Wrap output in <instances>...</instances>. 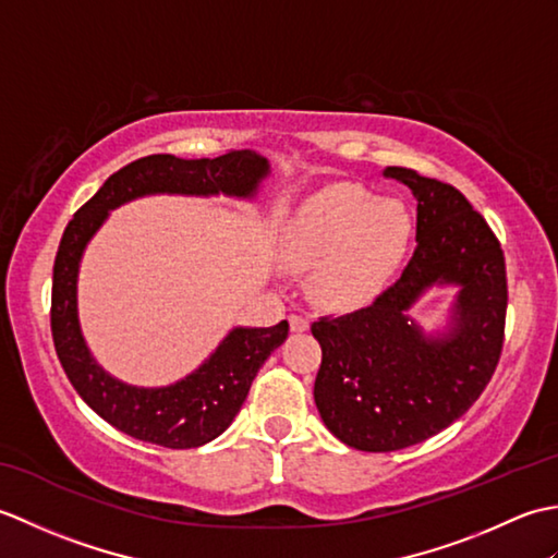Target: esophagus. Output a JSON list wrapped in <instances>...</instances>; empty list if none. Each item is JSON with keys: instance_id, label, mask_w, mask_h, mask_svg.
Wrapping results in <instances>:
<instances>
[{"instance_id": "obj_1", "label": "esophagus", "mask_w": 558, "mask_h": 558, "mask_svg": "<svg viewBox=\"0 0 558 558\" xmlns=\"http://www.w3.org/2000/svg\"><path fill=\"white\" fill-rule=\"evenodd\" d=\"M290 328L294 330V333H304V330H310V322H306V318L300 316V314H292L290 316Z\"/></svg>"}]
</instances>
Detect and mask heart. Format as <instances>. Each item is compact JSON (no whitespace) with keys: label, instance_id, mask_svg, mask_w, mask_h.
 <instances>
[{"label":"heart","instance_id":"b5f03b06","mask_svg":"<svg viewBox=\"0 0 558 558\" xmlns=\"http://www.w3.org/2000/svg\"><path fill=\"white\" fill-rule=\"evenodd\" d=\"M412 218L398 198H378L360 184H333L294 216L282 258L312 270V294L333 310H354L378 298L405 258Z\"/></svg>","mask_w":558,"mask_h":558}]
</instances>
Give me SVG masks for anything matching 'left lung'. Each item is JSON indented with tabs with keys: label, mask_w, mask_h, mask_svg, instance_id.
I'll list each match as a JSON object with an SVG mask.
<instances>
[{
	"label": "left lung",
	"mask_w": 558,
	"mask_h": 558,
	"mask_svg": "<svg viewBox=\"0 0 558 558\" xmlns=\"http://www.w3.org/2000/svg\"><path fill=\"white\" fill-rule=\"evenodd\" d=\"M386 177L417 198V248L372 306L318 318L314 400L342 444L388 453L446 429L475 402L499 364L506 264L487 220L456 186L408 168ZM434 287H456L447 326L426 335L409 312Z\"/></svg>",
	"instance_id": "1"
}]
</instances>
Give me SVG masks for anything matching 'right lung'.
Here are the masks:
<instances>
[{"label":"right lung","mask_w":558,"mask_h":558,"mask_svg":"<svg viewBox=\"0 0 558 558\" xmlns=\"http://www.w3.org/2000/svg\"><path fill=\"white\" fill-rule=\"evenodd\" d=\"M270 162L256 150L218 158H174L168 153L129 162L86 206L76 210L57 248L52 272V338L71 386L105 422L138 441L165 448H198L232 424L258 369L288 338V322L270 328L234 326L208 360L180 381L160 388L124 384L93 357L78 324V268L83 252L110 210L156 194L256 198Z\"/></svg>","instance_id":"add662e5"}]
</instances>
